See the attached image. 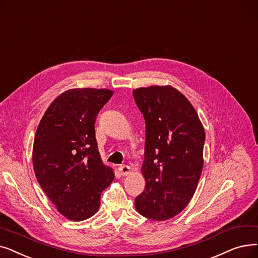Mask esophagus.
Returning a JSON list of instances; mask_svg holds the SVG:
<instances>
[{"label": "esophagus", "instance_id": "esophagus-1", "mask_svg": "<svg viewBox=\"0 0 258 258\" xmlns=\"http://www.w3.org/2000/svg\"><path fill=\"white\" fill-rule=\"evenodd\" d=\"M118 171L119 173L124 176V175H127L129 172H130V167L128 165H121L118 167Z\"/></svg>", "mask_w": 258, "mask_h": 258}]
</instances>
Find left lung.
Returning <instances> with one entry per match:
<instances>
[{
	"label": "left lung",
	"mask_w": 258,
	"mask_h": 258,
	"mask_svg": "<svg viewBox=\"0 0 258 258\" xmlns=\"http://www.w3.org/2000/svg\"><path fill=\"white\" fill-rule=\"evenodd\" d=\"M146 121L142 173L145 190L137 196L140 214L167 220L185 209L203 170L205 130L195 109L171 86L133 90Z\"/></svg>",
	"instance_id": "1"
}]
</instances>
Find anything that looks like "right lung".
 I'll use <instances>...</instances> for the list:
<instances>
[{
	"label": "right lung",
	"instance_id": "1",
	"mask_svg": "<svg viewBox=\"0 0 258 258\" xmlns=\"http://www.w3.org/2000/svg\"><path fill=\"white\" fill-rule=\"evenodd\" d=\"M113 92L71 89L51 103L35 132L32 163L40 186L57 211L80 222L94 215L114 173L97 148L94 122Z\"/></svg>",
	"mask_w": 258,
	"mask_h": 258
}]
</instances>
